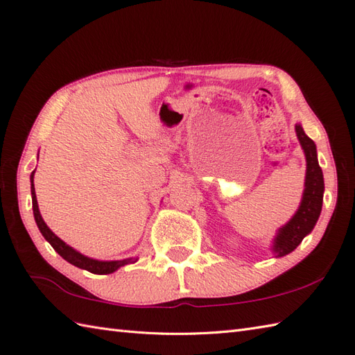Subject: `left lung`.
Returning a JSON list of instances; mask_svg holds the SVG:
<instances>
[{"label": "left lung", "mask_w": 355, "mask_h": 355, "mask_svg": "<svg viewBox=\"0 0 355 355\" xmlns=\"http://www.w3.org/2000/svg\"><path fill=\"white\" fill-rule=\"evenodd\" d=\"M296 135L301 143L306 157V176H305V190L301 207L290 222L282 226L277 239H275L273 252L277 257H284L295 250L299 243L304 240L306 234H310L316 225L322 211V200H324V175L318 162L316 144L313 139L305 135L301 125L296 124Z\"/></svg>", "instance_id": "8db88e82"}]
</instances>
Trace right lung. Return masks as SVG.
Instances as JSON below:
<instances>
[{"mask_svg": "<svg viewBox=\"0 0 355 355\" xmlns=\"http://www.w3.org/2000/svg\"><path fill=\"white\" fill-rule=\"evenodd\" d=\"M33 175L35 171L31 173V202H33V214H35V220H36V225L39 227V231H41V234L44 235V239L49 241L53 249L58 252V254L67 259L68 263H71L76 267H80V269H85L88 270L91 273H96V275H107V273H112L115 272L116 269H120L121 266H125L129 263H133L137 261V259H132V258H128V259H120V261H98V259H92V258H88L85 257L82 254H78L77 250H74L73 248H69L67 243L62 241L58 235H54L51 232V230L49 226L45 225V222L41 217V212H39V208H37V200H36V193H35V184H33Z\"/></svg>", "mask_w": 355, "mask_h": 355, "instance_id": "1", "label": "right lung"}]
</instances>
